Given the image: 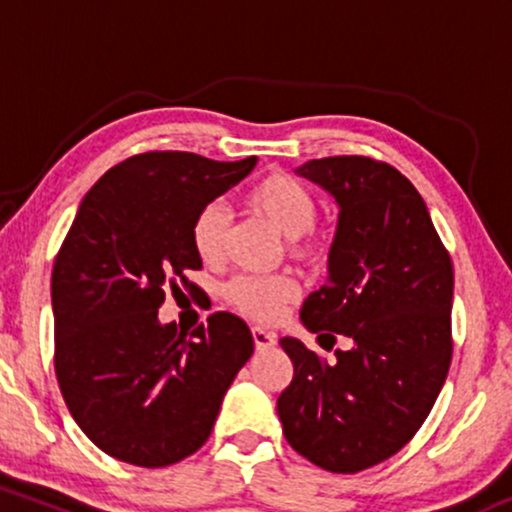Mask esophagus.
<instances>
[{"label":"esophagus","mask_w":512,"mask_h":512,"mask_svg":"<svg viewBox=\"0 0 512 512\" xmlns=\"http://www.w3.org/2000/svg\"><path fill=\"white\" fill-rule=\"evenodd\" d=\"M252 339H255V349L257 351H267L272 349V346L276 344V337L272 332L262 330V327H252Z\"/></svg>","instance_id":"esophagus-1"}]
</instances>
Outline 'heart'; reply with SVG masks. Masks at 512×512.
<instances>
[{"label": "heart", "mask_w": 512, "mask_h": 512, "mask_svg": "<svg viewBox=\"0 0 512 512\" xmlns=\"http://www.w3.org/2000/svg\"><path fill=\"white\" fill-rule=\"evenodd\" d=\"M245 209L260 216L269 226L286 236V248L293 260L317 264L327 257L330 243L322 228L315 223V195L303 182L284 173L264 175L245 195ZM231 236L226 209L219 202L204 204L192 221L190 238L197 257L209 267L223 262ZM298 281L291 274L276 276H236L226 286V301L240 315L255 322H274L284 315L286 305L296 301Z\"/></svg>", "instance_id": "1"}]
</instances>
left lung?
<instances>
[{"instance_id":"8db88e82","label":"left lung","mask_w":512,"mask_h":512,"mask_svg":"<svg viewBox=\"0 0 512 512\" xmlns=\"http://www.w3.org/2000/svg\"><path fill=\"white\" fill-rule=\"evenodd\" d=\"M296 173L339 204L330 279L305 298L301 320L351 346L327 363L298 339H281L293 380L276 411L298 455L356 474L416 436L448 378L452 262L426 202L390 163L330 156Z\"/></svg>"}]
</instances>
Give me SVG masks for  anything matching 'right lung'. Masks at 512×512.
I'll return each mask as SVG.
<instances>
[{"label":"right lung","instance_id":"right-lung-1","mask_svg":"<svg viewBox=\"0 0 512 512\" xmlns=\"http://www.w3.org/2000/svg\"><path fill=\"white\" fill-rule=\"evenodd\" d=\"M190 151L129 156L86 192L52 267L55 375L69 414L110 457L168 467L207 443L223 395L255 351L233 313L178 332L166 291H202L197 211L255 168Z\"/></svg>","mask_w":512,"mask_h":512}]
</instances>
